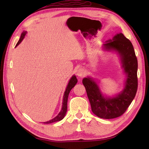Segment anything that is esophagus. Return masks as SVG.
<instances>
[{
    "instance_id": "obj_1",
    "label": "esophagus",
    "mask_w": 149,
    "mask_h": 149,
    "mask_svg": "<svg viewBox=\"0 0 149 149\" xmlns=\"http://www.w3.org/2000/svg\"><path fill=\"white\" fill-rule=\"evenodd\" d=\"M84 74V72L83 70V69L80 68L77 71V75H78L79 77H83Z\"/></svg>"
}]
</instances>
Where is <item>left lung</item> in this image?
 I'll return each instance as SVG.
<instances>
[{
  "mask_svg": "<svg viewBox=\"0 0 149 149\" xmlns=\"http://www.w3.org/2000/svg\"><path fill=\"white\" fill-rule=\"evenodd\" d=\"M104 49L115 50L120 55L127 77L124 89L115 97H106L93 79L85 77L83 83L93 113L101 118L112 119L122 115L134 99L138 89V60L132 43L122 33L117 34L112 40L107 41Z\"/></svg>",
  "mask_w": 149,
  "mask_h": 149,
  "instance_id": "1",
  "label": "left lung"
}]
</instances>
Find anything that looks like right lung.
Listing matches in <instances>:
<instances>
[{
  "mask_svg": "<svg viewBox=\"0 0 149 149\" xmlns=\"http://www.w3.org/2000/svg\"><path fill=\"white\" fill-rule=\"evenodd\" d=\"M26 33H27V31H24V32L21 34L20 38V40H19L18 43H17V45H16V47H17L19 44L22 42V41L23 40L25 36H26ZM77 77H75V75H73L72 78L70 79V81H69V83L67 85V87H66V90L65 91L64 95H63V106H62V109L61 110V111L59 112V113L55 117V118H54L53 119L49 120V121H48V122H43L44 123H50L58 122V121H60V120H61L63 118H64L65 115H66V111H67V101H68V97L69 93L72 88L74 87L75 85L77 84Z\"/></svg>",
  "mask_w": 149,
  "mask_h": 149,
  "instance_id": "right-lung-1",
  "label": "right lung"
}]
</instances>
